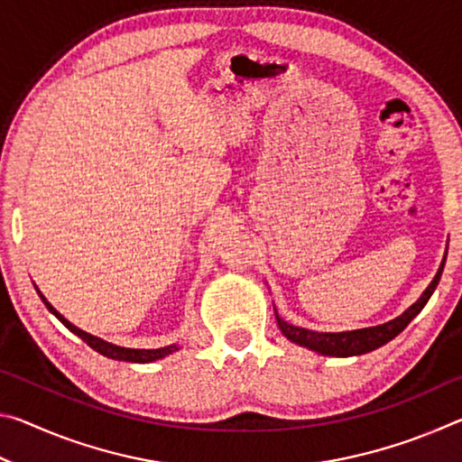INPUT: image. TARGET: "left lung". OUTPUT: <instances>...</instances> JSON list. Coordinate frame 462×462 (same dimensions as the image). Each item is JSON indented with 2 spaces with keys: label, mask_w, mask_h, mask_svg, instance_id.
<instances>
[{
  "label": "left lung",
  "mask_w": 462,
  "mask_h": 462,
  "mask_svg": "<svg viewBox=\"0 0 462 462\" xmlns=\"http://www.w3.org/2000/svg\"><path fill=\"white\" fill-rule=\"evenodd\" d=\"M444 261L447 259H442L440 267H438V273L432 279V283L426 287V291L420 295V300L416 303H411L402 316H397L395 319H389L385 324L361 328V330H350V332H314V330H308V328L287 324L285 319L279 318V314L275 311L279 330L287 340H291L295 344H300V346L314 350V353L324 355V356H358V355L371 353V350L383 346V344H387L389 340H393L395 336L420 314L421 308L428 303L430 295L434 293L438 281H440Z\"/></svg>",
  "instance_id": "8db88e82"
}]
</instances>
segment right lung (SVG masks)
<instances>
[{"label": "right lung", "instance_id": "right-lung-1", "mask_svg": "<svg viewBox=\"0 0 462 462\" xmlns=\"http://www.w3.org/2000/svg\"><path fill=\"white\" fill-rule=\"evenodd\" d=\"M38 291V287H36ZM38 295H41V300L44 301V306L49 308V311L52 316H57L62 324H65L69 330H71L75 336H79V338L83 342H88L89 346L96 350V353L104 355L107 358H114V361H128V363H152V361H159V358H165L169 355H173L175 350H179V344H171V346H162V348H124V346H118V344H112L107 342L104 338H97V336H93L89 332L81 330V328L73 326L71 322H69L67 318H62L57 310H54L49 301H46V297L38 291Z\"/></svg>", "mask_w": 462, "mask_h": 462}]
</instances>
